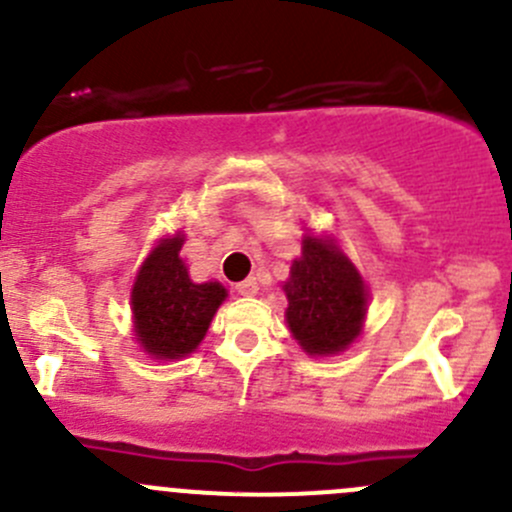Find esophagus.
I'll return each instance as SVG.
<instances>
[{"label":"esophagus","mask_w":512,"mask_h":512,"mask_svg":"<svg viewBox=\"0 0 512 512\" xmlns=\"http://www.w3.org/2000/svg\"><path fill=\"white\" fill-rule=\"evenodd\" d=\"M235 289H237V294H242V297H255L257 289H260V285H257L255 277H247V280L237 282Z\"/></svg>","instance_id":"1"}]
</instances>
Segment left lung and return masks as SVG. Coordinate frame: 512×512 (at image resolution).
Segmentation results:
<instances>
[{"mask_svg": "<svg viewBox=\"0 0 512 512\" xmlns=\"http://www.w3.org/2000/svg\"><path fill=\"white\" fill-rule=\"evenodd\" d=\"M282 289L287 294V327L307 354H339L359 337L369 292L354 262L332 237H304L302 257L292 262Z\"/></svg>", "mask_w": 512, "mask_h": 512, "instance_id": "8db88e82", "label": "left lung"}]
</instances>
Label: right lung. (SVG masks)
Listing matches in <instances>:
<instances>
[{
	"label": "right lung",
	"mask_w": 512,
	"mask_h": 512,
	"mask_svg": "<svg viewBox=\"0 0 512 512\" xmlns=\"http://www.w3.org/2000/svg\"><path fill=\"white\" fill-rule=\"evenodd\" d=\"M183 242V232L163 237L133 282V329L143 352L153 359L193 354L227 297L220 282L198 285L190 280L188 267L180 260Z\"/></svg>",
	"instance_id": "right-lung-1"
}]
</instances>
